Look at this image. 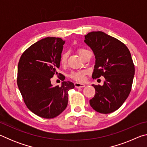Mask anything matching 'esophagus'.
Masks as SVG:
<instances>
[{"instance_id": "esophagus-1", "label": "esophagus", "mask_w": 147, "mask_h": 147, "mask_svg": "<svg viewBox=\"0 0 147 147\" xmlns=\"http://www.w3.org/2000/svg\"><path fill=\"white\" fill-rule=\"evenodd\" d=\"M85 84H82V83H80V82H75L74 83V86H75L76 88H84L85 87Z\"/></svg>"}]
</instances>
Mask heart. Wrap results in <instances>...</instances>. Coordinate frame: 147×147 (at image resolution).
Returning <instances> with one entry per match:
<instances>
[{"label":"heart","instance_id":"heart-1","mask_svg":"<svg viewBox=\"0 0 147 147\" xmlns=\"http://www.w3.org/2000/svg\"><path fill=\"white\" fill-rule=\"evenodd\" d=\"M87 51H88V50L84 49H80L78 51V53L79 54V55L82 58V56L84 55V54L86 53ZM67 58H68V53H67V52H65V53L62 54L61 56L60 63L63 65L65 64L67 62ZM87 73H88V71H87L73 72V73H71L70 77L72 79L74 80L78 81V82H82L84 80V78H85V76Z\"/></svg>","mask_w":147,"mask_h":147}]
</instances>
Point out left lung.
I'll return each instance as SVG.
<instances>
[{
    "label": "left lung",
    "mask_w": 147,
    "mask_h": 147,
    "mask_svg": "<svg viewBox=\"0 0 147 147\" xmlns=\"http://www.w3.org/2000/svg\"><path fill=\"white\" fill-rule=\"evenodd\" d=\"M84 42L95 56L92 78L104 77L103 86H93L94 97L89 100L93 109L110 113L122 106L130 93L135 68L131 54L125 45L103 32H91Z\"/></svg>",
    "instance_id": "obj_1"
}]
</instances>
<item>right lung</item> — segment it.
Masks as SVG:
<instances>
[{
    "mask_svg": "<svg viewBox=\"0 0 147 147\" xmlns=\"http://www.w3.org/2000/svg\"><path fill=\"white\" fill-rule=\"evenodd\" d=\"M65 41L59 38L42 39L27 49L21 56L17 69V86L24 103L34 114L54 118L65 110L68 91L74 84L64 81L53 86L51 79L58 74ZM64 80V79H63Z\"/></svg>",
    "mask_w": 147,
    "mask_h": 147,
    "instance_id": "obj_1",
    "label": "right lung"
}]
</instances>
